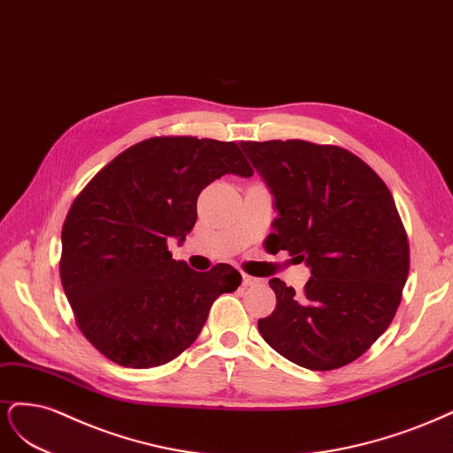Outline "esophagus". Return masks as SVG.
I'll use <instances>...</instances> for the list:
<instances>
[{"label": "esophagus", "instance_id": "esophagus-1", "mask_svg": "<svg viewBox=\"0 0 453 453\" xmlns=\"http://www.w3.org/2000/svg\"><path fill=\"white\" fill-rule=\"evenodd\" d=\"M259 284V279H256V276H250V274H244L242 273V286H256Z\"/></svg>", "mask_w": 453, "mask_h": 453}]
</instances>
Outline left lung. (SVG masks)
<instances>
[{"label": "left lung", "mask_w": 453, "mask_h": 453, "mask_svg": "<svg viewBox=\"0 0 453 453\" xmlns=\"http://www.w3.org/2000/svg\"><path fill=\"white\" fill-rule=\"evenodd\" d=\"M241 147L273 194L267 250H288L311 269L301 294L269 280L276 309L257 322L261 337L299 367H344L388 329L401 303L411 254L395 201L341 147L299 139Z\"/></svg>", "instance_id": "left-lung-1"}]
</instances>
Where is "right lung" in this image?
<instances>
[{
	"label": "right lung",
	"instance_id": "1",
	"mask_svg": "<svg viewBox=\"0 0 453 453\" xmlns=\"http://www.w3.org/2000/svg\"><path fill=\"white\" fill-rule=\"evenodd\" d=\"M252 177L239 144L152 137L116 156L73 201L60 276L77 326L131 369L164 365L192 344L216 297L242 276L227 264L197 273L173 259L197 220V197L224 174Z\"/></svg>",
	"mask_w": 453,
	"mask_h": 453
}]
</instances>
